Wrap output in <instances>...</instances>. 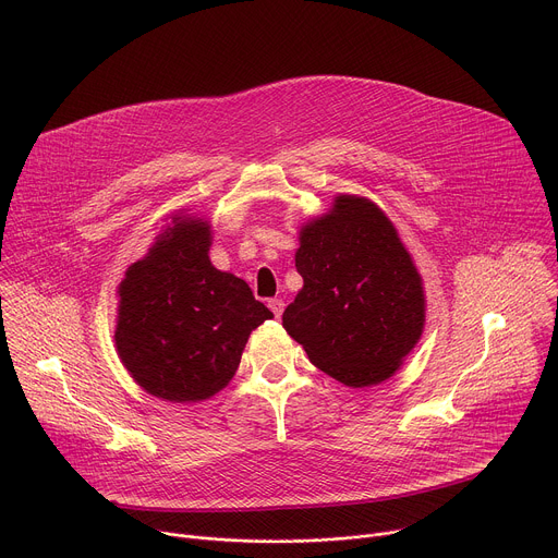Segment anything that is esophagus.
<instances>
[{"label":"esophagus","mask_w":558,"mask_h":558,"mask_svg":"<svg viewBox=\"0 0 558 558\" xmlns=\"http://www.w3.org/2000/svg\"><path fill=\"white\" fill-rule=\"evenodd\" d=\"M267 304H269V308L274 311V315H276V317H280V315H282V311H284V302H282L280 298H274V300H269Z\"/></svg>","instance_id":"obj_1"}]
</instances>
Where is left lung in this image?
<instances>
[{"label":"left lung","mask_w":558,"mask_h":558,"mask_svg":"<svg viewBox=\"0 0 558 558\" xmlns=\"http://www.w3.org/2000/svg\"><path fill=\"white\" fill-rule=\"evenodd\" d=\"M302 289L282 313L308 360L351 388L400 371L426 325V295L413 256L368 198L338 194L298 231Z\"/></svg>","instance_id":"left-lung-1"}]
</instances>
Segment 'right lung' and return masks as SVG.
<instances>
[{"label": "right lung", "mask_w": 558, "mask_h": 558, "mask_svg": "<svg viewBox=\"0 0 558 558\" xmlns=\"http://www.w3.org/2000/svg\"><path fill=\"white\" fill-rule=\"evenodd\" d=\"M170 218L117 289L114 347L145 392L192 404L231 381L252 331L274 313L243 278L211 265L209 220L183 209Z\"/></svg>", "instance_id": "right-lung-1"}]
</instances>
